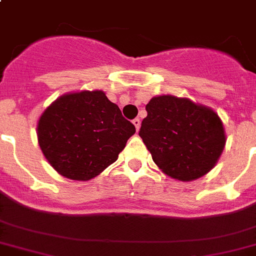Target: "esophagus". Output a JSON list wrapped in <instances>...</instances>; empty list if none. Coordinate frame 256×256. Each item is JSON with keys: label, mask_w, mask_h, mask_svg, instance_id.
I'll return each instance as SVG.
<instances>
[{"label": "esophagus", "mask_w": 256, "mask_h": 256, "mask_svg": "<svg viewBox=\"0 0 256 256\" xmlns=\"http://www.w3.org/2000/svg\"><path fill=\"white\" fill-rule=\"evenodd\" d=\"M132 124H134L135 128H136V131H139V128H140V120L139 118H134L132 120Z\"/></svg>", "instance_id": "34e87169"}]
</instances>
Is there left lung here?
Segmentation results:
<instances>
[{
	"mask_svg": "<svg viewBox=\"0 0 256 256\" xmlns=\"http://www.w3.org/2000/svg\"><path fill=\"white\" fill-rule=\"evenodd\" d=\"M146 110L139 135L166 175L190 182L214 168L226 146L223 124L214 110L172 95L153 98Z\"/></svg>",
	"mask_w": 256,
	"mask_h": 256,
	"instance_id": "1",
	"label": "left lung"
}]
</instances>
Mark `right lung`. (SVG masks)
Wrapping results in <instances>:
<instances>
[{
	"instance_id": "right-lung-1",
	"label": "right lung",
	"mask_w": 256,
	"mask_h": 256,
	"mask_svg": "<svg viewBox=\"0 0 256 256\" xmlns=\"http://www.w3.org/2000/svg\"><path fill=\"white\" fill-rule=\"evenodd\" d=\"M135 126L103 91L60 96L40 117L42 153L60 175L90 180L117 160Z\"/></svg>"
}]
</instances>
